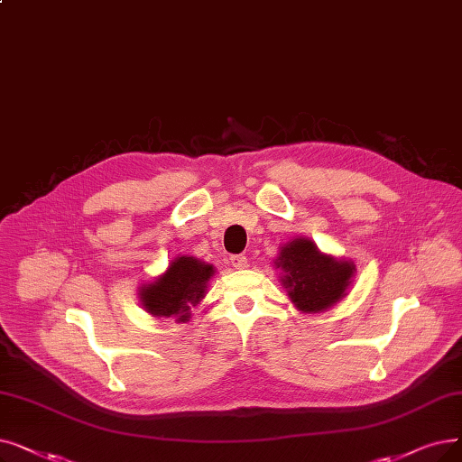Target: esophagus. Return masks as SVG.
<instances>
[{
  "label": "esophagus",
  "mask_w": 462,
  "mask_h": 462,
  "mask_svg": "<svg viewBox=\"0 0 462 462\" xmlns=\"http://www.w3.org/2000/svg\"><path fill=\"white\" fill-rule=\"evenodd\" d=\"M230 263H232V266L236 268V270H244V268H247V256H244V254H232L230 256Z\"/></svg>",
  "instance_id": "34e87169"
}]
</instances>
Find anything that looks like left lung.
Here are the masks:
<instances>
[{
  "label": "left lung",
  "mask_w": 462,
  "mask_h": 462,
  "mask_svg": "<svg viewBox=\"0 0 462 462\" xmlns=\"http://www.w3.org/2000/svg\"><path fill=\"white\" fill-rule=\"evenodd\" d=\"M277 268L285 272L283 285L298 310L319 313L346 294L355 266L319 253L311 239L298 237L281 249Z\"/></svg>",
  "instance_id": "8db88e82"
}]
</instances>
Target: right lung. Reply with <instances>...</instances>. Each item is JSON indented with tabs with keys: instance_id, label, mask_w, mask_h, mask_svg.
Listing matches in <instances>:
<instances>
[{
	"instance_id": "1",
	"label": "right lung",
	"mask_w": 462,
	"mask_h": 462,
	"mask_svg": "<svg viewBox=\"0 0 462 462\" xmlns=\"http://www.w3.org/2000/svg\"><path fill=\"white\" fill-rule=\"evenodd\" d=\"M213 273L211 264L194 256H179L164 275L142 289V302L151 315L177 317L179 323H185L190 317V306L204 298Z\"/></svg>"
}]
</instances>
